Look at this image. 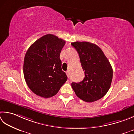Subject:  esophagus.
Returning <instances> with one entry per match:
<instances>
[{
  "instance_id": "34e87169",
  "label": "esophagus",
  "mask_w": 134,
  "mask_h": 134,
  "mask_svg": "<svg viewBox=\"0 0 134 134\" xmlns=\"http://www.w3.org/2000/svg\"><path fill=\"white\" fill-rule=\"evenodd\" d=\"M65 73H66V74H67V75L68 78H69V77H70V73H69V70L65 72Z\"/></svg>"
}]
</instances>
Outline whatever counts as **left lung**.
Returning <instances> with one entry per match:
<instances>
[{
	"instance_id": "left-lung-1",
	"label": "left lung",
	"mask_w": 134,
	"mask_h": 134,
	"mask_svg": "<svg viewBox=\"0 0 134 134\" xmlns=\"http://www.w3.org/2000/svg\"><path fill=\"white\" fill-rule=\"evenodd\" d=\"M79 54L85 78L80 82H72L71 86L78 98L86 102L99 100L110 87L113 69L109 61L99 47L88 42L71 43Z\"/></svg>"
}]
</instances>
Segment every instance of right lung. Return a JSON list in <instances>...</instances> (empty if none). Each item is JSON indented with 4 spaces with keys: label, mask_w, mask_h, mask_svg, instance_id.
I'll return each mask as SVG.
<instances>
[{
    "label": "right lung",
    "mask_w": 134,
    "mask_h": 134,
    "mask_svg": "<svg viewBox=\"0 0 134 134\" xmlns=\"http://www.w3.org/2000/svg\"><path fill=\"white\" fill-rule=\"evenodd\" d=\"M65 41L52 34L42 36L31 44L24 60V76L28 86L44 98L56 95L67 77L62 69L60 52Z\"/></svg>",
    "instance_id": "add662e5"
}]
</instances>
